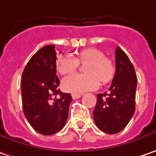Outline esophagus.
Masks as SVG:
<instances>
[{"instance_id":"obj_1","label":"esophagus","mask_w":156,"mask_h":156,"mask_svg":"<svg viewBox=\"0 0 156 156\" xmlns=\"http://www.w3.org/2000/svg\"><path fill=\"white\" fill-rule=\"evenodd\" d=\"M71 97L73 99H78L81 97V94H78V93H73L72 95H71Z\"/></svg>"}]
</instances>
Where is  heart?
I'll use <instances>...</instances> for the list:
<instances>
[{"label":"heart","instance_id":"obj_1","mask_svg":"<svg viewBox=\"0 0 156 156\" xmlns=\"http://www.w3.org/2000/svg\"><path fill=\"white\" fill-rule=\"evenodd\" d=\"M79 63L85 65V74H73L63 80L62 85L65 91L72 93H82L96 89L102 83H107L113 77L115 66L110 58L105 57L100 50L88 48L78 53V58L70 54L58 59V69L62 75H68L76 71Z\"/></svg>","mask_w":156,"mask_h":156}]
</instances>
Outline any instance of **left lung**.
Wrapping results in <instances>:
<instances>
[{"instance_id":"left-lung-1","label":"left lung","mask_w":156,"mask_h":156,"mask_svg":"<svg viewBox=\"0 0 156 156\" xmlns=\"http://www.w3.org/2000/svg\"><path fill=\"white\" fill-rule=\"evenodd\" d=\"M116 71L109 91L98 93L93 119L98 129L106 133L123 130L135 111L137 78L130 59L119 47L115 51Z\"/></svg>"}]
</instances>
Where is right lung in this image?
<instances>
[{"label":"right lung","mask_w":156,"mask_h":156,"mask_svg":"<svg viewBox=\"0 0 156 156\" xmlns=\"http://www.w3.org/2000/svg\"><path fill=\"white\" fill-rule=\"evenodd\" d=\"M57 52L47 45L34 54L22 76V100L25 117L39 133L51 135L65 126L72 98L58 89Z\"/></svg>","instance_id":"right-lung-1"}]
</instances>
